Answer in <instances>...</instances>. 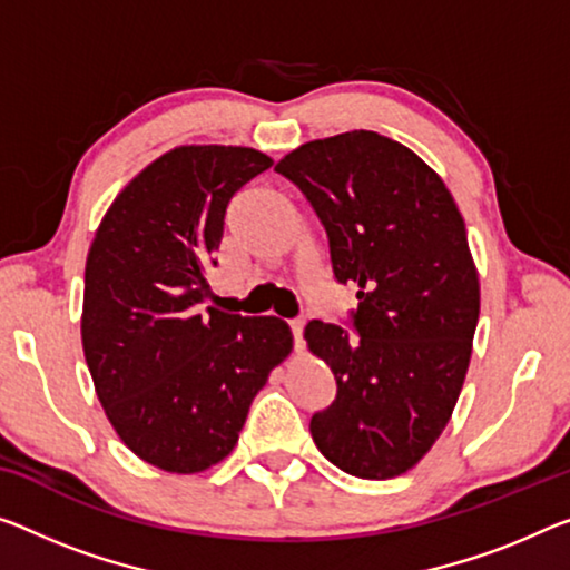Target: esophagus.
<instances>
[{"label": "esophagus", "instance_id": "obj_1", "mask_svg": "<svg viewBox=\"0 0 570 570\" xmlns=\"http://www.w3.org/2000/svg\"><path fill=\"white\" fill-rule=\"evenodd\" d=\"M287 326H291V331H293L295 346H303V328H305V321H303V318H291V321H287Z\"/></svg>", "mask_w": 570, "mask_h": 570}]
</instances>
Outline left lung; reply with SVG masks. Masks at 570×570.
Instances as JSON below:
<instances>
[{"mask_svg":"<svg viewBox=\"0 0 570 570\" xmlns=\"http://www.w3.org/2000/svg\"><path fill=\"white\" fill-rule=\"evenodd\" d=\"M275 170L326 229L336 283L358 287L344 321L356 337L305 326L336 376L313 441L346 474L400 476L441 435L469 370L479 277L456 200L413 150L366 129L297 147Z\"/></svg>","mask_w":570,"mask_h":570,"instance_id":"left-lung-1","label":"left lung"}]
</instances>
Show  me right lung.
Here are the masks:
<instances>
[{
	"mask_svg": "<svg viewBox=\"0 0 570 570\" xmlns=\"http://www.w3.org/2000/svg\"><path fill=\"white\" fill-rule=\"evenodd\" d=\"M269 165L249 147H175L117 196L86 259L81 338L96 395L127 449L173 474L229 456L291 352L285 321L208 303L229 200Z\"/></svg>",
	"mask_w": 570,
	"mask_h": 570,
	"instance_id": "right-lung-1",
	"label": "right lung"
}]
</instances>
